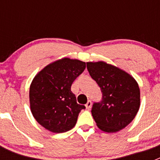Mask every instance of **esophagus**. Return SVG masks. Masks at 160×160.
<instances>
[{
	"label": "esophagus",
	"mask_w": 160,
	"mask_h": 160,
	"mask_svg": "<svg viewBox=\"0 0 160 160\" xmlns=\"http://www.w3.org/2000/svg\"><path fill=\"white\" fill-rule=\"evenodd\" d=\"M91 105H92V102H91L90 100H89V101L87 102V104H86V107H87V109H88L89 110V109L91 107Z\"/></svg>",
	"instance_id": "1"
}]
</instances>
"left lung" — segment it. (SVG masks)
<instances>
[{
  "instance_id": "1",
  "label": "left lung",
  "mask_w": 160,
  "mask_h": 160,
  "mask_svg": "<svg viewBox=\"0 0 160 160\" xmlns=\"http://www.w3.org/2000/svg\"><path fill=\"white\" fill-rule=\"evenodd\" d=\"M87 66L102 95L91 109L98 127L108 133L123 129L135 118L139 109L138 83L128 73L104 62H87Z\"/></svg>"
}]
</instances>
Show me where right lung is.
<instances>
[{
  "label": "right lung",
  "instance_id": "1",
  "mask_svg": "<svg viewBox=\"0 0 160 160\" xmlns=\"http://www.w3.org/2000/svg\"><path fill=\"white\" fill-rule=\"evenodd\" d=\"M86 69V62L63 58L48 65L35 76L29 89L32 114L38 123L53 133L75 126L85 106L78 104L71 91L73 81Z\"/></svg>",
  "mask_w": 160,
  "mask_h": 160
}]
</instances>
